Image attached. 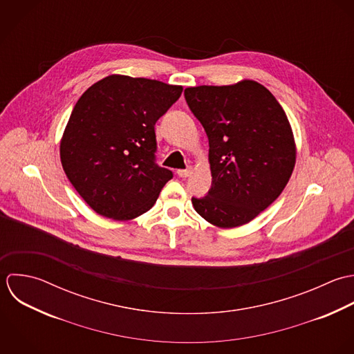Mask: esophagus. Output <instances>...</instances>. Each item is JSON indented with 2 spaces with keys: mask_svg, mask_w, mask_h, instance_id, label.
I'll return each instance as SVG.
<instances>
[{
  "mask_svg": "<svg viewBox=\"0 0 354 354\" xmlns=\"http://www.w3.org/2000/svg\"><path fill=\"white\" fill-rule=\"evenodd\" d=\"M191 173H192V167H188V169H180V170H177L178 177H183V178L189 177V176H191Z\"/></svg>",
  "mask_w": 354,
  "mask_h": 354,
  "instance_id": "34e87169",
  "label": "esophagus"
}]
</instances>
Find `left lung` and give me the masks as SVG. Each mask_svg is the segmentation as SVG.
Wrapping results in <instances>:
<instances>
[{
    "instance_id": "obj_1",
    "label": "left lung",
    "mask_w": 354,
    "mask_h": 354,
    "mask_svg": "<svg viewBox=\"0 0 354 354\" xmlns=\"http://www.w3.org/2000/svg\"><path fill=\"white\" fill-rule=\"evenodd\" d=\"M187 104L209 137L212 188L192 198L199 216L220 228L250 223L270 206L295 166V142L274 96L255 81L195 86Z\"/></svg>"
}]
</instances>
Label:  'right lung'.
Listing matches in <instances>:
<instances>
[{
  "label": "right lung",
  "mask_w": 354,
  "mask_h": 354,
  "mask_svg": "<svg viewBox=\"0 0 354 354\" xmlns=\"http://www.w3.org/2000/svg\"><path fill=\"white\" fill-rule=\"evenodd\" d=\"M183 86L110 75L77 102L60 142L64 173L100 216L126 221L148 212L173 178L155 162V123Z\"/></svg>",
  "instance_id": "1"
}]
</instances>
